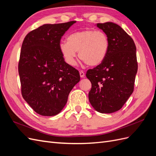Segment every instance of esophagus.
<instances>
[{"instance_id":"esophagus-1","label":"esophagus","mask_w":156,"mask_h":156,"mask_svg":"<svg viewBox=\"0 0 156 156\" xmlns=\"http://www.w3.org/2000/svg\"><path fill=\"white\" fill-rule=\"evenodd\" d=\"M79 74H80V76H81V78H83V77H84V72H83V71H80L79 72Z\"/></svg>"}]
</instances>
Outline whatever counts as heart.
<instances>
[{
    "mask_svg": "<svg viewBox=\"0 0 156 156\" xmlns=\"http://www.w3.org/2000/svg\"><path fill=\"white\" fill-rule=\"evenodd\" d=\"M60 51L68 64L73 66L79 52V58L92 67L101 64L109 49V40L104 32L86 29L70 34L67 42H61Z\"/></svg>",
    "mask_w": 156,
    "mask_h": 156,
    "instance_id": "1",
    "label": "heart"
}]
</instances>
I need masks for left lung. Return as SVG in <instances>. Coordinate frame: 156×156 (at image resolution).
<instances>
[{
	"mask_svg": "<svg viewBox=\"0 0 156 156\" xmlns=\"http://www.w3.org/2000/svg\"><path fill=\"white\" fill-rule=\"evenodd\" d=\"M109 40V49L103 62L88 69L92 83L90 103L101 113L119 111L133 93L138 64L134 41L116 23H98Z\"/></svg>",
	"mask_w": 156,
	"mask_h": 156,
	"instance_id": "1",
	"label": "left lung"
}]
</instances>
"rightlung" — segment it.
Instances as JSON below:
<instances>
[{
    "label": "right lung",
    "mask_w": 156,
    "mask_h": 156,
    "mask_svg": "<svg viewBox=\"0 0 156 156\" xmlns=\"http://www.w3.org/2000/svg\"><path fill=\"white\" fill-rule=\"evenodd\" d=\"M75 22L44 25L23 41L18 64L21 94L40 115L58 114L80 81L79 71L65 62L59 48L62 36Z\"/></svg>",
    "instance_id": "right-lung-1"
}]
</instances>
